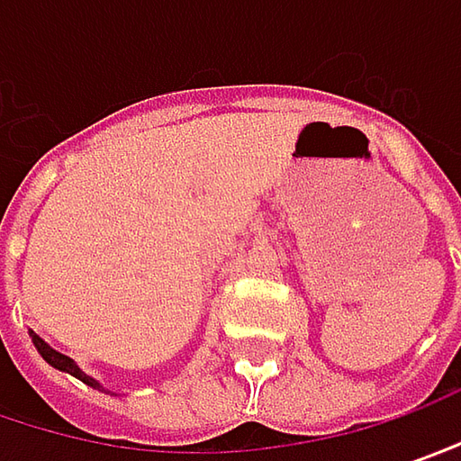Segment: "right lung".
Instances as JSON below:
<instances>
[{
    "label": "right lung",
    "mask_w": 461,
    "mask_h": 461,
    "mask_svg": "<svg viewBox=\"0 0 461 461\" xmlns=\"http://www.w3.org/2000/svg\"><path fill=\"white\" fill-rule=\"evenodd\" d=\"M31 338H32V346L38 348V353L43 356V361H49L53 369L59 371H67V374H71V376H77L79 382H85L87 387H95V390H103V384L97 382V379H92L90 374H85V371L77 366V361L74 358H69V356H64V353H59L56 348H50L49 343L41 338V335H35V332L31 330Z\"/></svg>",
    "instance_id": "add662e5"
}]
</instances>
